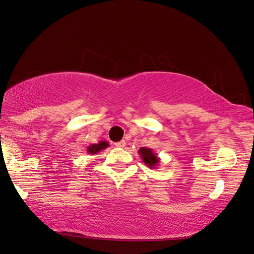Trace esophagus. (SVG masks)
Returning a JSON list of instances; mask_svg holds the SVG:
<instances>
[{
	"mask_svg": "<svg viewBox=\"0 0 254 254\" xmlns=\"http://www.w3.org/2000/svg\"><path fill=\"white\" fill-rule=\"evenodd\" d=\"M115 146L117 147V148H124V147H126V141H124V140H122V141L116 142Z\"/></svg>",
	"mask_w": 254,
	"mask_h": 254,
	"instance_id": "obj_1",
	"label": "esophagus"
}]
</instances>
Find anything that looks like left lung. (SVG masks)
<instances>
[{
    "label": "left lung",
    "instance_id": "1",
    "mask_svg": "<svg viewBox=\"0 0 254 254\" xmlns=\"http://www.w3.org/2000/svg\"><path fill=\"white\" fill-rule=\"evenodd\" d=\"M140 156H141V160L143 161L148 168L150 169H156L158 164H160V157L157 156L156 153H154L153 149L146 148V147H141L138 150Z\"/></svg>",
    "mask_w": 254,
    "mask_h": 254
}]
</instances>
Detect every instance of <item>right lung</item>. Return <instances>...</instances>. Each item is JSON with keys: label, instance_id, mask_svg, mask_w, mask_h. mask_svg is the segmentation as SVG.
<instances>
[{"label": "right lung", "instance_id": "1", "mask_svg": "<svg viewBox=\"0 0 254 254\" xmlns=\"http://www.w3.org/2000/svg\"><path fill=\"white\" fill-rule=\"evenodd\" d=\"M108 146H109L108 141H106V140H100L98 143H92V145H90L88 147V149H86V151L91 155H96L99 153V151L107 148Z\"/></svg>", "mask_w": 254, "mask_h": 254}]
</instances>
